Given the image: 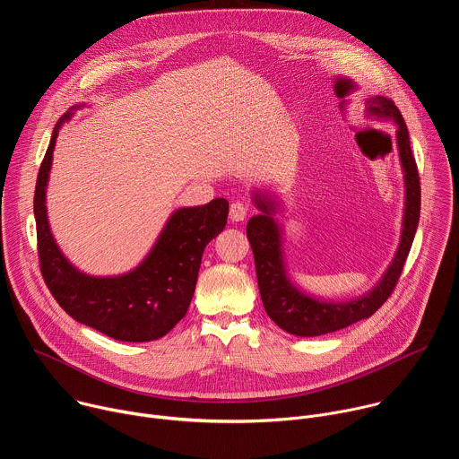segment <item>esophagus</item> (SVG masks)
I'll return each instance as SVG.
<instances>
[{
    "label": "esophagus",
    "instance_id": "34e87169",
    "mask_svg": "<svg viewBox=\"0 0 459 459\" xmlns=\"http://www.w3.org/2000/svg\"><path fill=\"white\" fill-rule=\"evenodd\" d=\"M247 214H248V207H247L245 204H241V202H234V204L230 205L229 216H230V220H232V221H243V220L247 218Z\"/></svg>",
    "mask_w": 459,
    "mask_h": 459
}]
</instances>
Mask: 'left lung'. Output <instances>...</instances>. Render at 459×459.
<instances>
[{
  "label": "left lung",
  "instance_id": "left-lung-1",
  "mask_svg": "<svg viewBox=\"0 0 459 459\" xmlns=\"http://www.w3.org/2000/svg\"><path fill=\"white\" fill-rule=\"evenodd\" d=\"M366 115L396 126V143L405 180V212L398 250L378 284L366 295L346 300H321L300 291L286 275L281 229L272 218L277 205L263 195H254L261 214L250 218L247 236L254 252L257 286L268 317L284 332L297 337H317L342 330L371 317L393 293L409 255L420 221V177L411 151L409 131L400 109L387 97L377 95L366 100Z\"/></svg>",
  "mask_w": 459,
  "mask_h": 459
}]
</instances>
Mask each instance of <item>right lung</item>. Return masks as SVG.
Here are the masks:
<instances>
[{"label":"right lung","instance_id":"right-lung-1","mask_svg":"<svg viewBox=\"0 0 459 459\" xmlns=\"http://www.w3.org/2000/svg\"><path fill=\"white\" fill-rule=\"evenodd\" d=\"M70 117L72 111L56 124L36 182L41 273L59 307L77 323L122 342L157 341L186 317L204 250L225 229L229 202L216 198L207 205L175 211L147 257L124 275L93 277L79 272L59 250L45 205L56 138Z\"/></svg>","mask_w":459,"mask_h":459}]
</instances>
